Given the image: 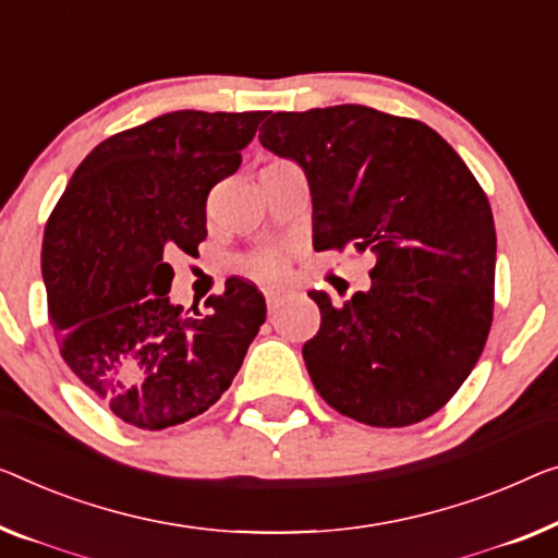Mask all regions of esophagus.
Instances as JSON below:
<instances>
[{"label":"esophagus","instance_id":"esophagus-1","mask_svg":"<svg viewBox=\"0 0 558 558\" xmlns=\"http://www.w3.org/2000/svg\"><path fill=\"white\" fill-rule=\"evenodd\" d=\"M282 298H286V290H280V288L265 290V303H268V311H272V307H276Z\"/></svg>","mask_w":558,"mask_h":558}]
</instances>
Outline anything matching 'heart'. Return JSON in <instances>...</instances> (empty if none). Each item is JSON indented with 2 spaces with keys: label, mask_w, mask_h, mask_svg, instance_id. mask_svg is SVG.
<instances>
[{
  "label": "heart",
  "mask_w": 558,
  "mask_h": 558,
  "mask_svg": "<svg viewBox=\"0 0 558 558\" xmlns=\"http://www.w3.org/2000/svg\"><path fill=\"white\" fill-rule=\"evenodd\" d=\"M247 270L263 280L282 278V272H286V255L280 251H263L247 260Z\"/></svg>",
  "instance_id": "obj_1"
}]
</instances>
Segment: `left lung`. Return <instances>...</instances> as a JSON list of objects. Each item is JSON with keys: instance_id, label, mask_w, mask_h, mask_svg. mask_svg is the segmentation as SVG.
Listing matches in <instances>:
<instances>
[{"instance_id": "left-lung-1", "label": "left lung", "mask_w": 558, "mask_h": 558, "mask_svg": "<svg viewBox=\"0 0 558 558\" xmlns=\"http://www.w3.org/2000/svg\"><path fill=\"white\" fill-rule=\"evenodd\" d=\"M260 145L301 165L313 247L371 251V288L332 305L305 368L330 409L378 428L444 409L494 318L496 228L486 193L428 124L363 105L268 112Z\"/></svg>"}]
</instances>
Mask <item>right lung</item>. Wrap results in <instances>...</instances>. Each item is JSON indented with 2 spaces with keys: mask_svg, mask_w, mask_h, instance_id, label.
<instances>
[{
  "mask_svg": "<svg viewBox=\"0 0 558 558\" xmlns=\"http://www.w3.org/2000/svg\"><path fill=\"white\" fill-rule=\"evenodd\" d=\"M265 112L178 110L107 137L49 215L41 278L74 376L130 426L195 418L230 388L265 298L230 278L207 313L170 301V255L207 238L210 190L243 162Z\"/></svg>",
  "mask_w": 558,
  "mask_h": 558,
  "instance_id": "obj_1",
  "label": "right lung"
}]
</instances>
